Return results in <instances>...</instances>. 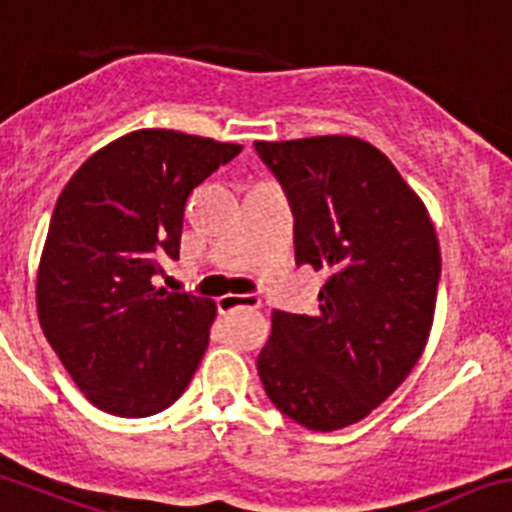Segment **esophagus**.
<instances>
[{
	"instance_id": "esophagus-1",
	"label": "esophagus",
	"mask_w": 512,
	"mask_h": 512,
	"mask_svg": "<svg viewBox=\"0 0 512 512\" xmlns=\"http://www.w3.org/2000/svg\"><path fill=\"white\" fill-rule=\"evenodd\" d=\"M261 299L256 294H223L218 299V311L221 314H231L236 309H259Z\"/></svg>"
}]
</instances>
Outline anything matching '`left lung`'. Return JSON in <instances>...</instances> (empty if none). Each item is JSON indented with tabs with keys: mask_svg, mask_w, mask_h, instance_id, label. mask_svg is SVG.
<instances>
[{
	"mask_svg": "<svg viewBox=\"0 0 512 512\" xmlns=\"http://www.w3.org/2000/svg\"><path fill=\"white\" fill-rule=\"evenodd\" d=\"M294 211L296 264L324 271L319 314H271L266 394L306 430L364 420L410 377L430 339L440 243L387 155L352 135L256 140Z\"/></svg>",
	"mask_w": 512,
	"mask_h": 512,
	"instance_id": "8db88e82",
	"label": "left lung"
}]
</instances>
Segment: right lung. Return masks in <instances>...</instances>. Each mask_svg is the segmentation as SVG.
<instances>
[{
    "mask_svg": "<svg viewBox=\"0 0 512 512\" xmlns=\"http://www.w3.org/2000/svg\"><path fill=\"white\" fill-rule=\"evenodd\" d=\"M241 145L135 130L92 153L57 198L37 269V314L72 382L102 412L148 417L186 392L216 304L155 289L178 259L193 188Z\"/></svg>",
    "mask_w": 512,
    "mask_h": 512,
    "instance_id": "add662e5",
    "label": "right lung"
}]
</instances>
